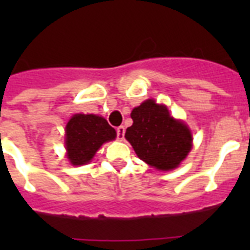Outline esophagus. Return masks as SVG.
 <instances>
[{"mask_svg": "<svg viewBox=\"0 0 250 250\" xmlns=\"http://www.w3.org/2000/svg\"><path fill=\"white\" fill-rule=\"evenodd\" d=\"M125 129L123 125H119L117 128V139L118 140H123L125 139Z\"/></svg>", "mask_w": 250, "mask_h": 250, "instance_id": "obj_1", "label": "esophagus"}]
</instances>
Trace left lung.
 Returning <instances> with one entry per match:
<instances>
[{
    "label": "left lung",
    "mask_w": 250,
    "mask_h": 250,
    "mask_svg": "<svg viewBox=\"0 0 250 250\" xmlns=\"http://www.w3.org/2000/svg\"><path fill=\"white\" fill-rule=\"evenodd\" d=\"M133 125L125 137L140 160L158 170H172L187 157L192 135L184 123L175 121L166 106L146 100L132 110Z\"/></svg>",
    "instance_id": "left-lung-1"
}]
</instances>
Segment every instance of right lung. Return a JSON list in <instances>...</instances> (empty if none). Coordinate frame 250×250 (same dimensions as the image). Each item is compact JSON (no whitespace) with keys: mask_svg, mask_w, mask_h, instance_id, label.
I'll list each match as a JSON object with an SVG mask.
<instances>
[{"mask_svg":"<svg viewBox=\"0 0 250 250\" xmlns=\"http://www.w3.org/2000/svg\"><path fill=\"white\" fill-rule=\"evenodd\" d=\"M115 129L102 117L76 114L66 125V149L75 166L88 164L104 143L114 140Z\"/></svg>","mask_w":250,"mask_h":250,"instance_id":"1","label":"right lung"}]
</instances>
